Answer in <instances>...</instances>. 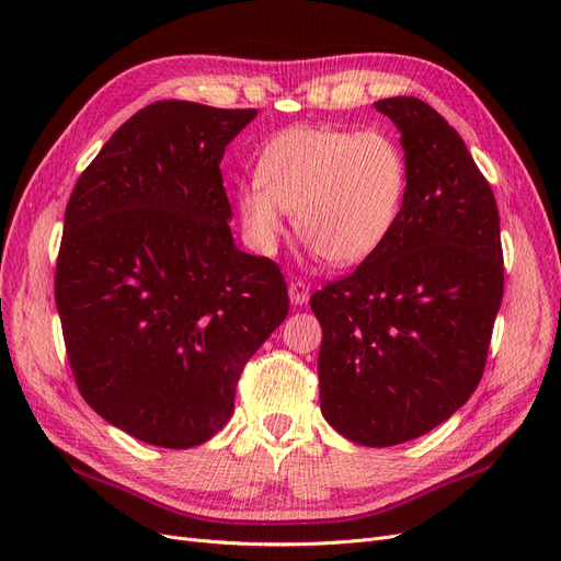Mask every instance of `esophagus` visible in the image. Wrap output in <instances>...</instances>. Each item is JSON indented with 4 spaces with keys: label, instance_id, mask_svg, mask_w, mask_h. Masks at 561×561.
Instances as JSON below:
<instances>
[{
    "label": "esophagus",
    "instance_id": "1",
    "mask_svg": "<svg viewBox=\"0 0 561 561\" xmlns=\"http://www.w3.org/2000/svg\"><path fill=\"white\" fill-rule=\"evenodd\" d=\"M287 293H290V299L295 307H301V304L309 301V285L304 280H293L287 285Z\"/></svg>",
    "mask_w": 561,
    "mask_h": 561
}]
</instances>
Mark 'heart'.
I'll return each instance as SVG.
<instances>
[{
	"label": "heart",
	"mask_w": 561,
	"mask_h": 561,
	"mask_svg": "<svg viewBox=\"0 0 561 561\" xmlns=\"http://www.w3.org/2000/svg\"><path fill=\"white\" fill-rule=\"evenodd\" d=\"M239 194L243 225L260 248L276 245L285 213L330 264L371 257L393 233L410 190L400 142L381 128L293 126L271 140Z\"/></svg>",
	"instance_id": "1"
}]
</instances>
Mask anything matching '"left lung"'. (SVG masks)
<instances>
[{"mask_svg":"<svg viewBox=\"0 0 561 561\" xmlns=\"http://www.w3.org/2000/svg\"><path fill=\"white\" fill-rule=\"evenodd\" d=\"M400 128L410 190L388 241L313 293L320 410L365 447L414 439L474 393L503 299L496 198L458 133L412 95L375 103Z\"/></svg>","mask_w":561,"mask_h":561,"instance_id":"1","label":"left lung"}]
</instances>
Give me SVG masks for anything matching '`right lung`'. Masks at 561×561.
Returning a JSON list of instances; mask_svg holds the SVG:
<instances>
[{
    "mask_svg": "<svg viewBox=\"0 0 561 561\" xmlns=\"http://www.w3.org/2000/svg\"><path fill=\"white\" fill-rule=\"evenodd\" d=\"M257 110L135 112L65 208L56 307L81 398L165 449L222 431L241 371L290 311L280 266L233 245L227 145Z\"/></svg>",
    "mask_w": 561,
    "mask_h": 561,
    "instance_id": "obj_1",
    "label": "right lung"
}]
</instances>
